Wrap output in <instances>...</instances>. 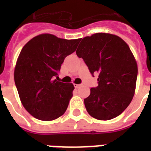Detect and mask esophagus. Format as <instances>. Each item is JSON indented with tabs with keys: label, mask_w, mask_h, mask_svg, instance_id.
Instances as JSON below:
<instances>
[{
	"label": "esophagus",
	"mask_w": 151,
	"mask_h": 151,
	"mask_svg": "<svg viewBox=\"0 0 151 151\" xmlns=\"http://www.w3.org/2000/svg\"><path fill=\"white\" fill-rule=\"evenodd\" d=\"M73 85H74V87H75L76 88H79L81 86V85H78V84H73Z\"/></svg>",
	"instance_id": "1"
}]
</instances>
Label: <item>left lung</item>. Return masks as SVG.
Returning a JSON list of instances; mask_svg holds the SVG:
<instances>
[{"label":"left lung","instance_id":"8db88e82","mask_svg":"<svg viewBox=\"0 0 151 151\" xmlns=\"http://www.w3.org/2000/svg\"><path fill=\"white\" fill-rule=\"evenodd\" d=\"M77 55L82 58L98 86L84 99L88 113L98 120L114 118L130 104L135 94L137 63L129 45L114 34L97 33L81 40Z\"/></svg>","mask_w":151,"mask_h":151}]
</instances>
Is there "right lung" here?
I'll use <instances>...</instances> for the list:
<instances>
[{"instance_id": "right-lung-1", "label": "right lung", "mask_w": 151, "mask_h": 151, "mask_svg": "<svg viewBox=\"0 0 151 151\" xmlns=\"http://www.w3.org/2000/svg\"><path fill=\"white\" fill-rule=\"evenodd\" d=\"M79 41L43 34L34 37L21 50L14 79L22 106L37 119L52 121L66 112L74 87L55 78Z\"/></svg>"}]
</instances>
